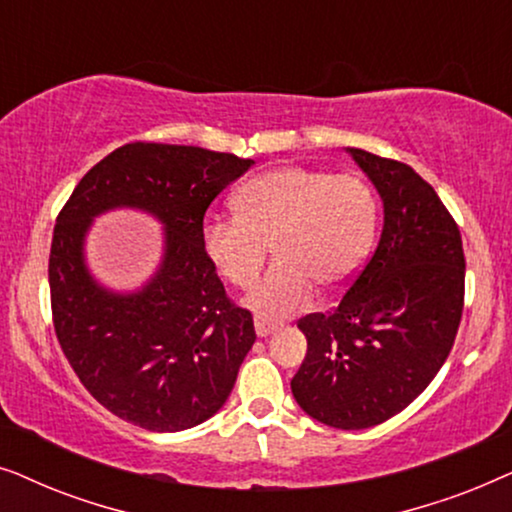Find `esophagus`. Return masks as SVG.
Returning <instances> with one entry per match:
<instances>
[{"instance_id": "obj_1", "label": "esophagus", "mask_w": 512, "mask_h": 512, "mask_svg": "<svg viewBox=\"0 0 512 512\" xmlns=\"http://www.w3.org/2000/svg\"><path fill=\"white\" fill-rule=\"evenodd\" d=\"M254 326H256V335L258 338H268L270 333H275V324H270L268 319H261V317H256V321H254Z\"/></svg>"}]
</instances>
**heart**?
I'll return each mask as SVG.
<instances>
[{
  "instance_id": "obj_1",
  "label": "heart",
  "mask_w": 512,
  "mask_h": 512,
  "mask_svg": "<svg viewBox=\"0 0 512 512\" xmlns=\"http://www.w3.org/2000/svg\"><path fill=\"white\" fill-rule=\"evenodd\" d=\"M235 216L202 226V249L216 272L251 289L268 249L277 263L251 293L249 305L268 319L305 310L317 287L342 291L354 282L375 244L380 205L366 179L284 165L237 188Z\"/></svg>"
}]
</instances>
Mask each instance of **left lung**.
<instances>
[{"label":"left lung","instance_id":"obj_1","mask_svg":"<svg viewBox=\"0 0 512 512\" xmlns=\"http://www.w3.org/2000/svg\"><path fill=\"white\" fill-rule=\"evenodd\" d=\"M384 202L377 247L338 305L298 319L300 408L335 429L387 422L429 387L464 312L466 258L443 200L410 165L349 149Z\"/></svg>","mask_w":512,"mask_h":512}]
</instances>
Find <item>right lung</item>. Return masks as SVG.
<instances>
[{"label": "right lung", "mask_w": 512, "mask_h": 512, "mask_svg": "<svg viewBox=\"0 0 512 512\" xmlns=\"http://www.w3.org/2000/svg\"><path fill=\"white\" fill-rule=\"evenodd\" d=\"M254 160L200 146L132 142L83 174L48 256L51 312L69 366L97 403L149 431L198 426L226 403L254 345V317L228 298L202 249L205 212ZM130 204L168 228L166 261L135 297L100 290L80 256L89 219Z\"/></svg>", "instance_id": "obj_1"}]
</instances>
